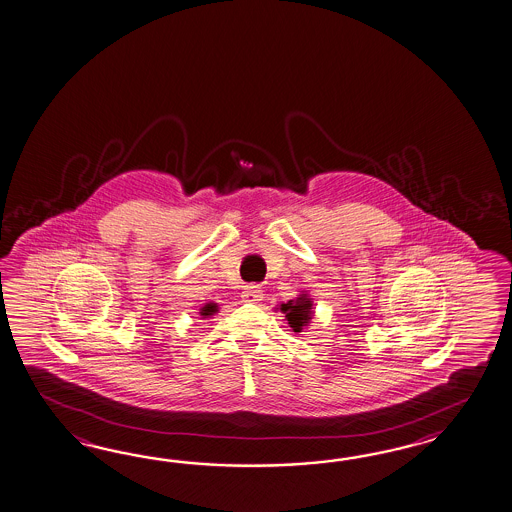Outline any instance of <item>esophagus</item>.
I'll list each match as a JSON object with an SVG mask.
<instances>
[{
	"instance_id": "esophagus-1",
	"label": "esophagus",
	"mask_w": 512,
	"mask_h": 512,
	"mask_svg": "<svg viewBox=\"0 0 512 512\" xmlns=\"http://www.w3.org/2000/svg\"><path fill=\"white\" fill-rule=\"evenodd\" d=\"M261 300H263V291L257 285H248L242 291V302H246V304H259Z\"/></svg>"
}]
</instances>
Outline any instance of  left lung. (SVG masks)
Returning <instances> with one entry per match:
<instances>
[{"instance_id": "left-lung-1", "label": "left lung", "mask_w": 512, "mask_h": 512, "mask_svg": "<svg viewBox=\"0 0 512 512\" xmlns=\"http://www.w3.org/2000/svg\"><path fill=\"white\" fill-rule=\"evenodd\" d=\"M285 313V320L289 322L292 332H302L305 326H309L313 318V302L307 296V292H302L296 300H289L287 304H281L279 307Z\"/></svg>"}]
</instances>
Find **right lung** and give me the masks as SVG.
<instances>
[{
    "label": "right lung",
    "mask_w": 512,
    "mask_h": 512,
    "mask_svg": "<svg viewBox=\"0 0 512 512\" xmlns=\"http://www.w3.org/2000/svg\"><path fill=\"white\" fill-rule=\"evenodd\" d=\"M216 311H218V305L212 304V302L201 307V315H203L205 318L210 317V315H214Z\"/></svg>",
    "instance_id": "add662e5"
}]
</instances>
